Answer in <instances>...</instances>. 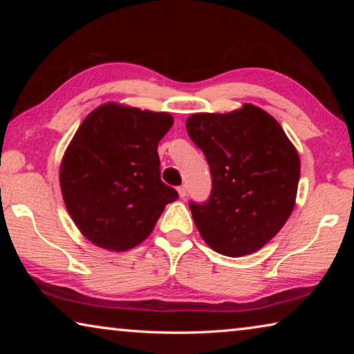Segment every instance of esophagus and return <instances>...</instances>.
Returning <instances> with one entry per match:
<instances>
[{"label":"esophagus","instance_id":"34e87169","mask_svg":"<svg viewBox=\"0 0 354 354\" xmlns=\"http://www.w3.org/2000/svg\"><path fill=\"white\" fill-rule=\"evenodd\" d=\"M178 194H179V198H184V196L187 195V187H185V185H179Z\"/></svg>","mask_w":354,"mask_h":354}]
</instances>
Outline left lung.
Wrapping results in <instances>:
<instances>
[{"label":"left lung","instance_id":"obj_1","mask_svg":"<svg viewBox=\"0 0 354 354\" xmlns=\"http://www.w3.org/2000/svg\"><path fill=\"white\" fill-rule=\"evenodd\" d=\"M185 128L212 175L207 203H190L203 241L225 256L256 253L295 207L297 148L270 113L250 103L227 113H192Z\"/></svg>","mask_w":354,"mask_h":354}]
</instances>
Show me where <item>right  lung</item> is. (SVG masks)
<instances>
[{"label":"right lung","mask_w":354,"mask_h":354,"mask_svg":"<svg viewBox=\"0 0 354 354\" xmlns=\"http://www.w3.org/2000/svg\"><path fill=\"white\" fill-rule=\"evenodd\" d=\"M169 112L104 103L84 118L65 149L59 183L81 234L100 248L128 251L151 234L178 192L160 181L158 145Z\"/></svg>","instance_id":"add662e5"}]
</instances>
